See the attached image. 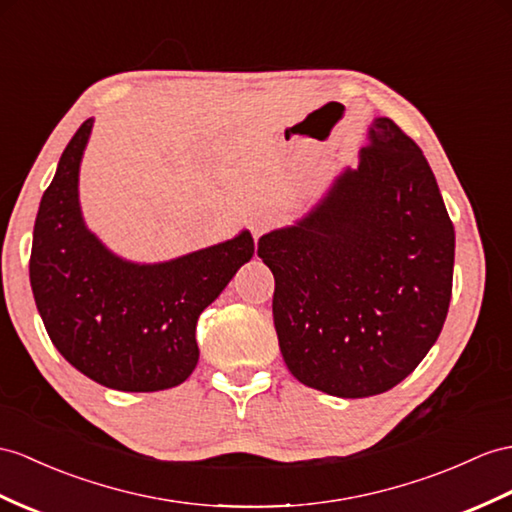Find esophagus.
I'll list each match as a JSON object with an SVG mask.
<instances>
[{"instance_id":"34e87169","label":"esophagus","mask_w":512,"mask_h":512,"mask_svg":"<svg viewBox=\"0 0 512 512\" xmlns=\"http://www.w3.org/2000/svg\"><path fill=\"white\" fill-rule=\"evenodd\" d=\"M271 223H273V215L271 213H256L252 217V232H254L256 239H258L260 234L267 232L271 228Z\"/></svg>"}]
</instances>
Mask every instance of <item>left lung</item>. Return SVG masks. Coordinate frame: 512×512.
<instances>
[{"label":"left lung","mask_w":512,"mask_h":512,"mask_svg":"<svg viewBox=\"0 0 512 512\" xmlns=\"http://www.w3.org/2000/svg\"><path fill=\"white\" fill-rule=\"evenodd\" d=\"M454 243L426 156L391 119H373L358 165L293 226L258 241L293 376L345 400L400 384L443 330Z\"/></svg>","instance_id":"left-lung-1"}]
</instances>
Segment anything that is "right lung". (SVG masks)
<instances>
[{
	"instance_id": "1",
	"label": "right lung",
	"mask_w": 512,
	"mask_h": 512,
	"mask_svg": "<svg viewBox=\"0 0 512 512\" xmlns=\"http://www.w3.org/2000/svg\"><path fill=\"white\" fill-rule=\"evenodd\" d=\"M93 130L86 119L58 160L34 221L30 284L49 339L86 378L115 391L152 393L191 376L197 319L249 258L243 230L165 263H132L86 228L80 162Z\"/></svg>"
}]
</instances>
